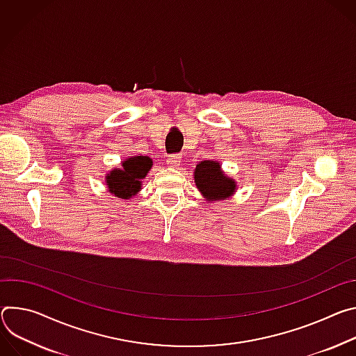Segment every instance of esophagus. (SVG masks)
I'll return each mask as SVG.
<instances>
[{"mask_svg": "<svg viewBox=\"0 0 356 356\" xmlns=\"http://www.w3.org/2000/svg\"><path fill=\"white\" fill-rule=\"evenodd\" d=\"M181 163V155L179 154H172L167 158V164L171 167H177Z\"/></svg>", "mask_w": 356, "mask_h": 356, "instance_id": "34e87169", "label": "esophagus"}]
</instances>
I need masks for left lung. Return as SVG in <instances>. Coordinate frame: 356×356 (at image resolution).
Returning <instances> with one entry per match:
<instances>
[{
  "mask_svg": "<svg viewBox=\"0 0 356 356\" xmlns=\"http://www.w3.org/2000/svg\"><path fill=\"white\" fill-rule=\"evenodd\" d=\"M195 185L209 202H218L230 196L236 191V182L225 175L218 161H201L193 172Z\"/></svg>",
  "mask_w": 356,
  "mask_h": 356,
  "instance_id": "obj_1",
  "label": "left lung"
}]
</instances>
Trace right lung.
<instances>
[{
    "label": "right lung",
    "mask_w": 356,
    "mask_h": 356,
    "mask_svg": "<svg viewBox=\"0 0 356 356\" xmlns=\"http://www.w3.org/2000/svg\"><path fill=\"white\" fill-rule=\"evenodd\" d=\"M152 167V160L147 155H136L122 163V168H114L106 175V185L117 198L130 200L140 189L141 179Z\"/></svg>",
    "instance_id": "add662e5"
}]
</instances>
